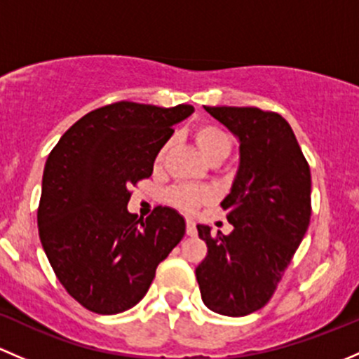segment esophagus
I'll return each mask as SVG.
<instances>
[{
	"instance_id": "34e87169",
	"label": "esophagus",
	"mask_w": 359,
	"mask_h": 359,
	"mask_svg": "<svg viewBox=\"0 0 359 359\" xmlns=\"http://www.w3.org/2000/svg\"><path fill=\"white\" fill-rule=\"evenodd\" d=\"M187 235L188 236H195V235H197V228H195L194 219H187Z\"/></svg>"
}]
</instances>
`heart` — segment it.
<instances>
[{
  "label": "heart",
  "mask_w": 359,
  "mask_h": 359,
  "mask_svg": "<svg viewBox=\"0 0 359 359\" xmlns=\"http://www.w3.org/2000/svg\"><path fill=\"white\" fill-rule=\"evenodd\" d=\"M194 136V142L197 145L198 152L202 154V157L205 158L209 164L212 162L221 161L228 157L233 149V138L230 136V133L226 129H223L221 126L212 124V123H202L198 124L197 128L191 133ZM169 154V143L162 145L158 149L157 155H155L154 165L155 168H162L168 158ZM207 191L202 190V188L194 187V184H176L171 190L168 191V201L171 202L172 205H176L181 210H195L198 205L204 204L207 201Z\"/></svg>",
  "instance_id": "1"
}]
</instances>
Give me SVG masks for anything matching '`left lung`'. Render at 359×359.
Segmentation results:
<instances>
[{
  "label": "left lung",
  "instance_id": "left-lung-1",
  "mask_svg": "<svg viewBox=\"0 0 359 359\" xmlns=\"http://www.w3.org/2000/svg\"><path fill=\"white\" fill-rule=\"evenodd\" d=\"M240 140V168L221 202L230 235H210L197 266L202 301L210 311L245 316L275 294L311 219V171L290 124L257 107H204Z\"/></svg>",
  "mask_w": 359,
  "mask_h": 359
}]
</instances>
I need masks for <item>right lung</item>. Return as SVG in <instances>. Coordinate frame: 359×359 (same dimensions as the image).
I'll use <instances>...</instances> for the list:
<instances>
[{
    "mask_svg": "<svg viewBox=\"0 0 359 359\" xmlns=\"http://www.w3.org/2000/svg\"><path fill=\"white\" fill-rule=\"evenodd\" d=\"M194 112L116 102L81 117L44 164L38 230L58 282L83 308L117 315L143 299L184 235V219L155 207L145 221L128 212L131 187L152 176L172 124Z\"/></svg>",
    "mask_w": 359,
    "mask_h": 359,
    "instance_id": "1",
    "label": "right lung"
}]
</instances>
